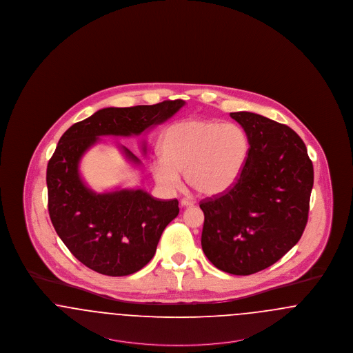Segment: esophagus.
<instances>
[{
	"label": "esophagus",
	"mask_w": 353,
	"mask_h": 353,
	"mask_svg": "<svg viewBox=\"0 0 353 353\" xmlns=\"http://www.w3.org/2000/svg\"><path fill=\"white\" fill-rule=\"evenodd\" d=\"M180 203H181L183 208H188V206H193V205H194V202L190 201V200H188V199H183Z\"/></svg>",
	"instance_id": "obj_1"
}]
</instances>
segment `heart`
I'll use <instances>...</instances> for the list:
<instances>
[{
  "label": "heart",
  "instance_id": "1",
  "mask_svg": "<svg viewBox=\"0 0 353 353\" xmlns=\"http://www.w3.org/2000/svg\"><path fill=\"white\" fill-rule=\"evenodd\" d=\"M246 132L234 123L188 119L170 125L160 140V160L151 164L154 181L176 190L180 174L199 194L225 193L238 180L249 154Z\"/></svg>",
  "mask_w": 353,
  "mask_h": 353
}]
</instances>
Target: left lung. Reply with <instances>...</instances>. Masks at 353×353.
Returning <instances> with one entry per match:
<instances>
[{
    "mask_svg": "<svg viewBox=\"0 0 353 353\" xmlns=\"http://www.w3.org/2000/svg\"><path fill=\"white\" fill-rule=\"evenodd\" d=\"M249 139L234 185L200 202L202 250L225 272L268 269L301 239L308 219L314 167L295 131L252 112H232Z\"/></svg>",
    "mask_w": 353,
    "mask_h": 353,
    "instance_id": "1",
    "label": "left lung"
}]
</instances>
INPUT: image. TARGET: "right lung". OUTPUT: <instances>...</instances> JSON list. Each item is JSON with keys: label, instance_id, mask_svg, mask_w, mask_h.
<instances>
[{"label": "right lung", "instance_id": "right-lung-1", "mask_svg": "<svg viewBox=\"0 0 353 353\" xmlns=\"http://www.w3.org/2000/svg\"><path fill=\"white\" fill-rule=\"evenodd\" d=\"M185 101L103 108L72 124L51 156L46 172L52 226L71 254L103 275L124 276L143 269L156 252L164 229L176 219L179 201L157 200L143 189L95 193L79 173V163L101 136H132L172 118ZM134 164L140 160L121 147ZM145 152V144L143 147Z\"/></svg>", "mask_w": 353, "mask_h": 353}]
</instances>
